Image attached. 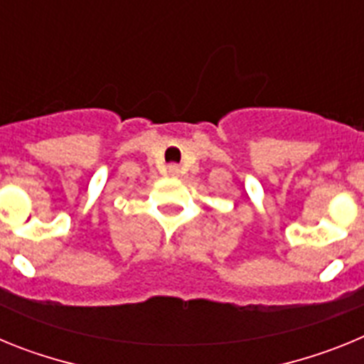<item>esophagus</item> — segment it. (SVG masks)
I'll list each match as a JSON object with an SVG mask.
<instances>
[{
    "mask_svg": "<svg viewBox=\"0 0 364 364\" xmlns=\"http://www.w3.org/2000/svg\"><path fill=\"white\" fill-rule=\"evenodd\" d=\"M167 173H169V176H178L180 175V167L173 164V166L167 167Z\"/></svg>",
    "mask_w": 364,
    "mask_h": 364,
    "instance_id": "esophagus-1",
    "label": "esophagus"
}]
</instances>
